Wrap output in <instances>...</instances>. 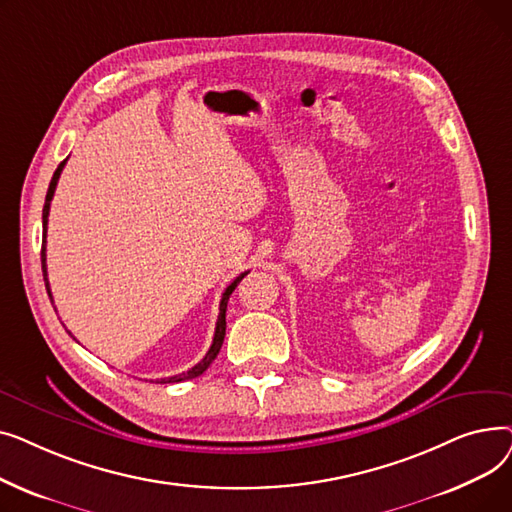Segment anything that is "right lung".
<instances>
[{
    "label": "right lung",
    "instance_id": "obj_1",
    "mask_svg": "<svg viewBox=\"0 0 512 512\" xmlns=\"http://www.w3.org/2000/svg\"><path fill=\"white\" fill-rule=\"evenodd\" d=\"M64 166H66V159L62 161V164L58 166V170L53 172V178H51V182H49V188H47V195H45V205H43V247H41V267H43V280H45V288H47V294H49V299H51V290H49V282H47V263H45V259H47V255H45V236H47V218H49V205H51V199H53V193H56V186H58V180H60V174H62V170H64ZM249 272H245V274H240L226 290H224V294H222V301H220V315H218V324H215V334H213V342H211V346H209V351H207V355L193 367V369H188L186 373H180V375H172V378H164V380H159V384H172V382H184V380H191V378H197V375H201L211 363H213V359L218 357V353H220V348H222V344H224V336H226V307H228V299H230V294L234 292V288L238 286V282L245 278Z\"/></svg>",
    "mask_w": 512,
    "mask_h": 512
}]
</instances>
